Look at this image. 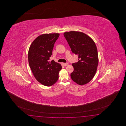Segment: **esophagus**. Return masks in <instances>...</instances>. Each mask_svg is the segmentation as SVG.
<instances>
[{"instance_id": "obj_1", "label": "esophagus", "mask_w": 126, "mask_h": 126, "mask_svg": "<svg viewBox=\"0 0 126 126\" xmlns=\"http://www.w3.org/2000/svg\"><path fill=\"white\" fill-rule=\"evenodd\" d=\"M63 65H64V66H67L68 65V63H63Z\"/></svg>"}]
</instances>
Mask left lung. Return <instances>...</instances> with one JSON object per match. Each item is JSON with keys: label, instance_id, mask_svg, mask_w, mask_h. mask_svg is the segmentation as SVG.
Segmentation results:
<instances>
[{"label": "left lung", "instance_id": "left-lung-1", "mask_svg": "<svg viewBox=\"0 0 126 126\" xmlns=\"http://www.w3.org/2000/svg\"><path fill=\"white\" fill-rule=\"evenodd\" d=\"M63 35L72 53L78 56V61L72 63L74 71L71 78L78 85L87 84L94 78L98 65L95 44L83 32L71 31L65 32Z\"/></svg>", "mask_w": 126, "mask_h": 126}]
</instances>
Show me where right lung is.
Segmentation results:
<instances>
[{"instance_id": "1", "label": "right lung", "mask_w": 126, "mask_h": 126, "mask_svg": "<svg viewBox=\"0 0 126 126\" xmlns=\"http://www.w3.org/2000/svg\"><path fill=\"white\" fill-rule=\"evenodd\" d=\"M59 33L45 34L38 36L30 47L28 62L35 79L43 85L52 86L59 79L61 64L48 60L52 54L54 44Z\"/></svg>"}]
</instances>
